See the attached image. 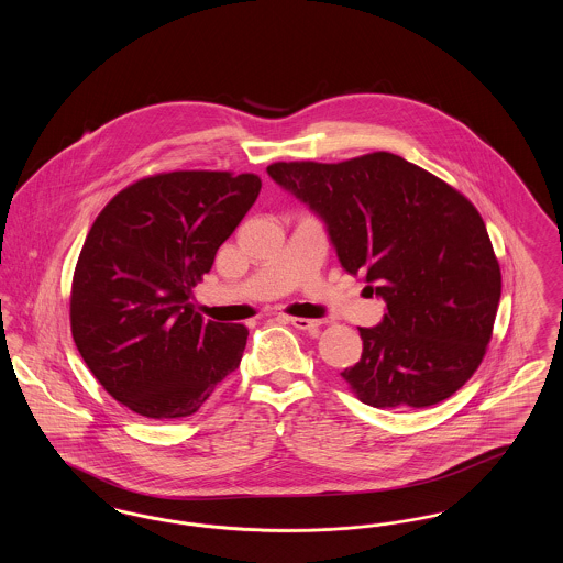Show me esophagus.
I'll return each mask as SVG.
<instances>
[{
	"instance_id": "34e87169",
	"label": "esophagus",
	"mask_w": 563,
	"mask_h": 563,
	"mask_svg": "<svg viewBox=\"0 0 563 563\" xmlns=\"http://www.w3.org/2000/svg\"><path fill=\"white\" fill-rule=\"evenodd\" d=\"M289 322L294 324L295 329H301V331H314L322 324V321H317V319H301V317H294V319H289Z\"/></svg>"
}]
</instances>
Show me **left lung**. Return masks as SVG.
I'll return each mask as SVG.
<instances>
[{
    "label": "left lung",
    "mask_w": 563,
    "mask_h": 563,
    "mask_svg": "<svg viewBox=\"0 0 563 563\" xmlns=\"http://www.w3.org/2000/svg\"><path fill=\"white\" fill-rule=\"evenodd\" d=\"M268 175L327 228L342 268L386 301L358 327L361 361L342 372L372 407H429L477 372L500 301V266L477 209L429 170L388 152L276 162Z\"/></svg>",
    "instance_id": "1"
}]
</instances>
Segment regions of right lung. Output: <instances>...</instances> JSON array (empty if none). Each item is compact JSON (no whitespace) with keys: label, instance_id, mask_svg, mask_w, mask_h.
Listing matches in <instances>:
<instances>
[{"label":"right lung","instance_id":"obj_1","mask_svg":"<svg viewBox=\"0 0 563 563\" xmlns=\"http://www.w3.org/2000/svg\"><path fill=\"white\" fill-rule=\"evenodd\" d=\"M260 189L253 173H162L95 219L74 274L71 333L99 384L134 413L191 416L239 367L246 327L205 321L189 297Z\"/></svg>","mask_w":563,"mask_h":563}]
</instances>
